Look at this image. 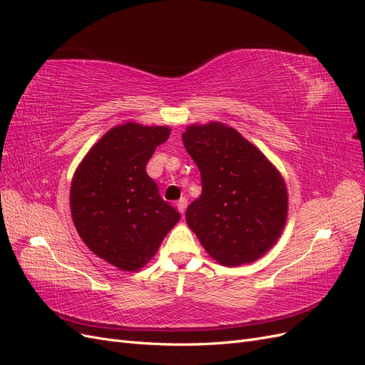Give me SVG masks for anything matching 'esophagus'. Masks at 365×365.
Masks as SVG:
<instances>
[{"mask_svg": "<svg viewBox=\"0 0 365 365\" xmlns=\"http://www.w3.org/2000/svg\"><path fill=\"white\" fill-rule=\"evenodd\" d=\"M176 208H178V212L184 215L185 208H187V197H181V200L176 202Z\"/></svg>", "mask_w": 365, "mask_h": 365, "instance_id": "esophagus-1", "label": "esophagus"}]
</instances>
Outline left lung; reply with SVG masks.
Returning <instances> with one entry per match:
<instances>
[{
  "mask_svg": "<svg viewBox=\"0 0 365 365\" xmlns=\"http://www.w3.org/2000/svg\"><path fill=\"white\" fill-rule=\"evenodd\" d=\"M184 148L201 172L202 193L185 220L205 251L225 267L262 257L280 237L288 192L279 170L233 128L187 126Z\"/></svg>",
  "mask_w": 365,
  "mask_h": 365,
  "instance_id": "8db88e82",
  "label": "left lung"
}]
</instances>
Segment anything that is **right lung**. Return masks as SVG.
Here are the masks:
<instances>
[{"mask_svg":"<svg viewBox=\"0 0 365 365\" xmlns=\"http://www.w3.org/2000/svg\"><path fill=\"white\" fill-rule=\"evenodd\" d=\"M168 126L125 123L108 130L77 168L70 207L77 233L96 256L137 271L155 256L181 215L146 172Z\"/></svg>","mask_w":365,"mask_h":365,"instance_id":"obj_1","label":"right lung"}]
</instances>
